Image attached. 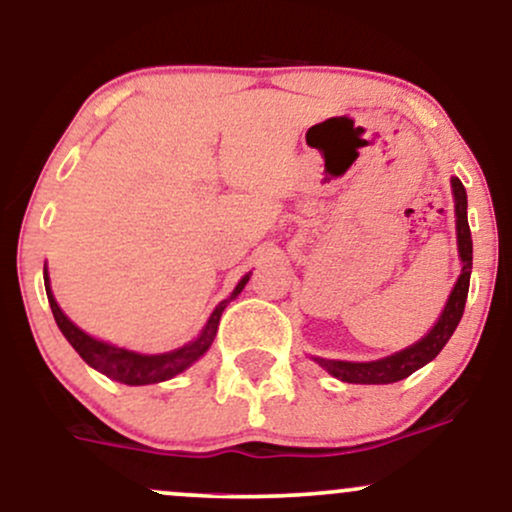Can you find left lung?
<instances>
[{"label": "left lung", "mask_w": 512, "mask_h": 512, "mask_svg": "<svg viewBox=\"0 0 512 512\" xmlns=\"http://www.w3.org/2000/svg\"><path fill=\"white\" fill-rule=\"evenodd\" d=\"M452 195H455V217H457V249L462 258V273H459L455 287H452L450 297H447L445 309H442L440 319L426 336L413 346L399 350V353L389 355V358L372 360V363H348V360H326L314 358L324 367L329 375L341 382L350 384H392L413 375L418 367L428 365L435 355L445 348L450 336L455 333L459 319L464 314V304H467L469 292V275H472V232H469L467 222V191H464L462 181L452 176Z\"/></svg>", "instance_id": "obj_1"}]
</instances>
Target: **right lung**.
Instances as JSON below:
<instances>
[{"mask_svg":"<svg viewBox=\"0 0 512 512\" xmlns=\"http://www.w3.org/2000/svg\"><path fill=\"white\" fill-rule=\"evenodd\" d=\"M249 275H244V278L239 280L237 287H234V292L227 297V300L217 304L215 312L210 314L208 324H205V329L200 331V336L195 338V341L171 350V353L142 355V353H135V350H125V348L111 346V343L106 341H99V338L84 333L77 324H72V321L67 319V314L60 309V304L55 302L53 290H50L48 271H43L45 292H48L50 309H53V317L57 321V326H60L62 336H65L67 341H70V346L82 355L86 365L103 372V375L111 377V380H116L120 384H130V387L166 382L171 380V377L179 375V372L188 370V367H191L198 358H203V355L208 353V348L212 346V341H215V333H217V326H220L222 312H225L227 304L232 302L241 290H244V285L249 283Z\"/></svg>","mask_w":512,"mask_h":512,"instance_id":"add662e5","label":"right lung"}]
</instances>
